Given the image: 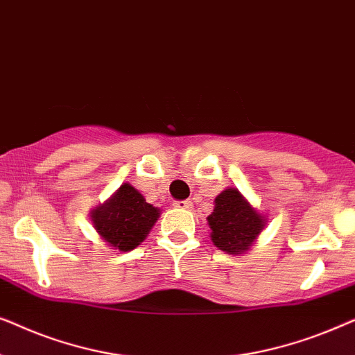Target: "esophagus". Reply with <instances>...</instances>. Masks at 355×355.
Masks as SVG:
<instances>
[{
	"mask_svg": "<svg viewBox=\"0 0 355 355\" xmlns=\"http://www.w3.org/2000/svg\"><path fill=\"white\" fill-rule=\"evenodd\" d=\"M174 207L181 208V210H191L192 202L191 200H178L176 203H174Z\"/></svg>",
	"mask_w": 355,
	"mask_h": 355,
	"instance_id": "1",
	"label": "esophagus"
}]
</instances>
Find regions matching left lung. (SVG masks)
Here are the masks:
<instances>
[{"label":"left lung","instance_id":"left-lung-1","mask_svg":"<svg viewBox=\"0 0 355 355\" xmlns=\"http://www.w3.org/2000/svg\"><path fill=\"white\" fill-rule=\"evenodd\" d=\"M207 220L213 244L226 254L249 250L265 226L263 218L237 189H226L215 198V210Z\"/></svg>","mask_w":355,"mask_h":355}]
</instances>
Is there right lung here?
<instances>
[{"label": "right lung", "instance_id": "1", "mask_svg": "<svg viewBox=\"0 0 355 355\" xmlns=\"http://www.w3.org/2000/svg\"><path fill=\"white\" fill-rule=\"evenodd\" d=\"M159 216V210L145 202L130 184H123L105 205L92 211V221L103 241L128 252L137 247Z\"/></svg>", "mask_w": 355, "mask_h": 355}]
</instances>
